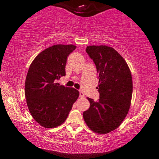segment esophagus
I'll use <instances>...</instances> for the list:
<instances>
[{
	"instance_id": "esophagus-1",
	"label": "esophagus",
	"mask_w": 159,
	"mask_h": 159,
	"mask_svg": "<svg viewBox=\"0 0 159 159\" xmlns=\"http://www.w3.org/2000/svg\"><path fill=\"white\" fill-rule=\"evenodd\" d=\"M80 98H84V97H85V94H84L82 92H80Z\"/></svg>"
}]
</instances>
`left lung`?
<instances>
[{
	"label": "left lung",
	"mask_w": 159,
	"mask_h": 159,
	"mask_svg": "<svg viewBox=\"0 0 159 159\" xmlns=\"http://www.w3.org/2000/svg\"><path fill=\"white\" fill-rule=\"evenodd\" d=\"M86 52L96 67L100 98H87L90 107L83 112V118L92 131L107 134L119 127L130 109L131 73L126 61L111 47L89 46Z\"/></svg>",
	"instance_id": "obj_1"
}]
</instances>
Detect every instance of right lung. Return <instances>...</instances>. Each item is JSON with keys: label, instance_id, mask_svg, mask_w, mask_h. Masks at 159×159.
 <instances>
[{"label": "right lung", "instance_id": "1", "mask_svg": "<svg viewBox=\"0 0 159 159\" xmlns=\"http://www.w3.org/2000/svg\"><path fill=\"white\" fill-rule=\"evenodd\" d=\"M74 45H54L40 52L29 67L25 81L29 110L41 126L52 128L67 119L79 91L57 83L66 76L67 58L76 49Z\"/></svg>", "mask_w": 159, "mask_h": 159}]
</instances>
